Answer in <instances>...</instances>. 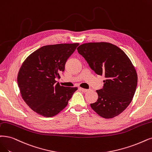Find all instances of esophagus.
<instances>
[{
	"mask_svg": "<svg viewBox=\"0 0 152 152\" xmlns=\"http://www.w3.org/2000/svg\"><path fill=\"white\" fill-rule=\"evenodd\" d=\"M80 89L84 93H86L88 91V89H85V88H80Z\"/></svg>",
	"mask_w": 152,
	"mask_h": 152,
	"instance_id": "esophagus-1",
	"label": "esophagus"
}]
</instances>
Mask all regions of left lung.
I'll return each mask as SVG.
<instances>
[{
    "instance_id": "left-lung-1",
    "label": "left lung",
    "mask_w": 152,
    "mask_h": 152,
    "mask_svg": "<svg viewBox=\"0 0 152 152\" xmlns=\"http://www.w3.org/2000/svg\"><path fill=\"white\" fill-rule=\"evenodd\" d=\"M97 75H104L102 89L96 90L97 102L91 108L104 118H112L130 104L137 86V73L132 61L115 45L106 42H88L77 48Z\"/></svg>"
}]
</instances>
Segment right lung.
I'll return each instance as SVG.
<instances>
[{"mask_svg": "<svg viewBox=\"0 0 152 152\" xmlns=\"http://www.w3.org/2000/svg\"><path fill=\"white\" fill-rule=\"evenodd\" d=\"M78 45L44 46L31 54L22 63L18 75L21 96L37 114L48 118L58 115L77 89L61 86L56 79L61 77L67 59Z\"/></svg>", "mask_w": 152, "mask_h": 152, "instance_id": "1", "label": "right lung"}]
</instances>
